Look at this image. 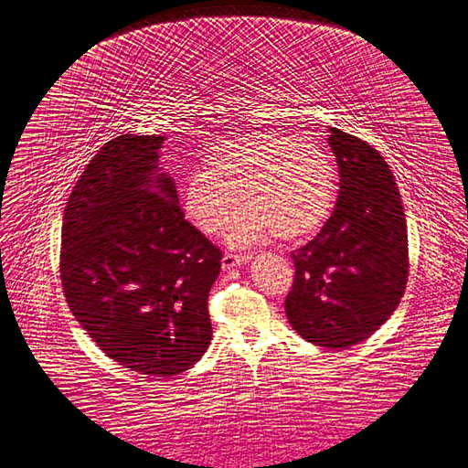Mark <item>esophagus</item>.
<instances>
[{"label":"esophagus","mask_w":468,"mask_h":468,"mask_svg":"<svg viewBox=\"0 0 468 468\" xmlns=\"http://www.w3.org/2000/svg\"><path fill=\"white\" fill-rule=\"evenodd\" d=\"M252 261V254H225L221 259V266L225 270H231L237 266H243L249 264Z\"/></svg>","instance_id":"obj_1"}]
</instances>
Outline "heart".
<instances>
[{"label": "heart", "mask_w": 468, "mask_h": 468, "mask_svg": "<svg viewBox=\"0 0 468 468\" xmlns=\"http://www.w3.org/2000/svg\"><path fill=\"white\" fill-rule=\"evenodd\" d=\"M207 169L186 176L180 200L185 214L206 235L229 228L233 247L278 235L295 240L314 233L335 207L338 175L335 157L309 135L252 133L219 144Z\"/></svg>", "instance_id": "obj_1"}]
</instances>
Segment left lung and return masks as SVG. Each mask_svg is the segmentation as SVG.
I'll list each match as a JSON object with an SVG mask.
<instances>
[{
    "mask_svg": "<svg viewBox=\"0 0 468 468\" xmlns=\"http://www.w3.org/2000/svg\"><path fill=\"white\" fill-rule=\"evenodd\" d=\"M338 165L333 216L292 252L295 278L285 297L293 330L314 346L346 350L388 321L409 280V233L399 186L369 144L330 128Z\"/></svg>",
    "mask_w": 468,
    "mask_h": 468,
    "instance_id": "1",
    "label": "left lung"
}]
</instances>
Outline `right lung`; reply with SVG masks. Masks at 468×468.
Here are the masks:
<instances>
[{
  "label": "right lung",
  "instance_id": "right-lung-1",
  "mask_svg": "<svg viewBox=\"0 0 468 468\" xmlns=\"http://www.w3.org/2000/svg\"><path fill=\"white\" fill-rule=\"evenodd\" d=\"M165 135L124 133L87 165L64 209L68 305L111 359L149 377L190 369L212 340L221 250L185 219L159 169Z\"/></svg>",
  "mask_w": 468,
  "mask_h": 468
}]
</instances>
